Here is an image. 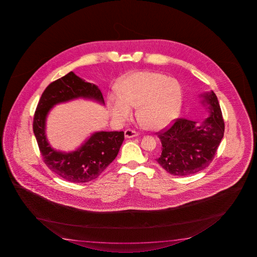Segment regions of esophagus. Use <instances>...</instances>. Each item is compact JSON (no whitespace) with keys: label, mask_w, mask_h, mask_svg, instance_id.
<instances>
[{"label":"esophagus","mask_w":257,"mask_h":257,"mask_svg":"<svg viewBox=\"0 0 257 257\" xmlns=\"http://www.w3.org/2000/svg\"><path fill=\"white\" fill-rule=\"evenodd\" d=\"M138 136H139V133L136 131H133V130H131V128L125 131V138H126V139L135 138V137H138Z\"/></svg>","instance_id":"1"}]
</instances>
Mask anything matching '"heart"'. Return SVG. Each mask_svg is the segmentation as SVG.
I'll return each mask as SVG.
<instances>
[{
	"label": "heart",
	"mask_w": 257,
	"mask_h": 257,
	"mask_svg": "<svg viewBox=\"0 0 257 257\" xmlns=\"http://www.w3.org/2000/svg\"><path fill=\"white\" fill-rule=\"evenodd\" d=\"M118 95L109 98L110 113L123 121L131 114V107L138 108L140 124L151 131H160L177 117L183 91L180 83L156 72H137L117 85Z\"/></svg>",
	"instance_id": "b5f03b06"
}]
</instances>
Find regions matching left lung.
Instances as JSON below:
<instances>
[{
  "label": "left lung",
  "instance_id": "8db88e82",
  "mask_svg": "<svg viewBox=\"0 0 257 257\" xmlns=\"http://www.w3.org/2000/svg\"><path fill=\"white\" fill-rule=\"evenodd\" d=\"M202 102L209 105V117L201 124L185 117L157 132L162 153L157 163L169 174L186 176L205 169L212 162L225 131L218 98L213 91L205 93Z\"/></svg>",
  "mask_w": 257,
  "mask_h": 257
}]
</instances>
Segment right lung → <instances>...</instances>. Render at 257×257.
Segmentation results:
<instances>
[{
	"mask_svg": "<svg viewBox=\"0 0 257 257\" xmlns=\"http://www.w3.org/2000/svg\"><path fill=\"white\" fill-rule=\"evenodd\" d=\"M78 97L104 103L102 93L95 84L70 72L45 89L33 117V131L44 163L61 178L75 183H88L97 178L116 158L124 140L123 131H100L74 152L65 154L51 148L45 135L48 111L54 105Z\"/></svg>",
	"mask_w": 257,
	"mask_h": 257,
	"instance_id": "add662e5",
	"label": "right lung"
}]
</instances>
